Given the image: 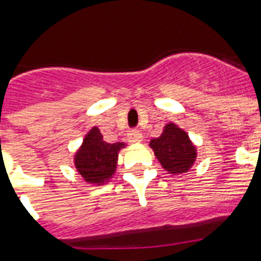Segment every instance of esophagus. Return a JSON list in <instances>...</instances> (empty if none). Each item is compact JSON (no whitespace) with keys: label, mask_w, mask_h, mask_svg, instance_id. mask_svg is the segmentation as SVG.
<instances>
[{"label":"esophagus","mask_w":261,"mask_h":261,"mask_svg":"<svg viewBox=\"0 0 261 261\" xmlns=\"http://www.w3.org/2000/svg\"><path fill=\"white\" fill-rule=\"evenodd\" d=\"M127 141L130 143H139L142 142V134L139 131H130L127 134Z\"/></svg>","instance_id":"34e87169"}]
</instances>
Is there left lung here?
<instances>
[{"label": "left lung", "instance_id": "8db88e82", "mask_svg": "<svg viewBox=\"0 0 261 261\" xmlns=\"http://www.w3.org/2000/svg\"><path fill=\"white\" fill-rule=\"evenodd\" d=\"M149 146L153 149L161 167L172 176L190 172L198 157L196 146L188 133L172 122L164 126L161 135L151 139Z\"/></svg>", "mask_w": 261, "mask_h": 261}]
</instances>
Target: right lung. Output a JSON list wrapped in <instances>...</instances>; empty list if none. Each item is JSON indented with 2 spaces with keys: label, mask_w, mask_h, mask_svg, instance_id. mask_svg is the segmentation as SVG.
<instances>
[{
  "label": "right lung",
  "mask_w": 261,
  "mask_h": 261,
  "mask_svg": "<svg viewBox=\"0 0 261 261\" xmlns=\"http://www.w3.org/2000/svg\"><path fill=\"white\" fill-rule=\"evenodd\" d=\"M126 146L124 142H106L98 127H92L74 153L75 169L88 184L102 186L116 172L119 151Z\"/></svg>",
  "instance_id": "add662e5"
}]
</instances>
